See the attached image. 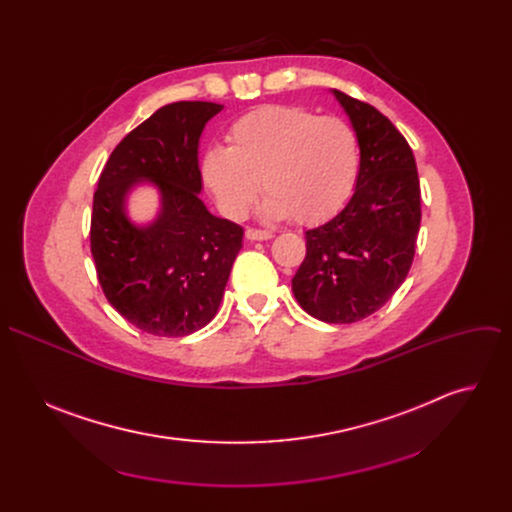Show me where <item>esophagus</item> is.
Returning a JSON list of instances; mask_svg holds the SVG:
<instances>
[{
    "label": "esophagus",
    "mask_w": 512,
    "mask_h": 512,
    "mask_svg": "<svg viewBox=\"0 0 512 512\" xmlns=\"http://www.w3.org/2000/svg\"><path fill=\"white\" fill-rule=\"evenodd\" d=\"M245 237H247V241H269L273 235L269 233V231H259V229H247L245 231Z\"/></svg>",
    "instance_id": "34e87169"
}]
</instances>
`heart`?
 Here are the masks:
<instances>
[{
    "label": "heart",
    "mask_w": 512,
    "mask_h": 512,
    "mask_svg": "<svg viewBox=\"0 0 512 512\" xmlns=\"http://www.w3.org/2000/svg\"><path fill=\"white\" fill-rule=\"evenodd\" d=\"M229 148L214 145L200 164L216 206L233 221L249 212L259 194L263 216L314 225L350 196L360 156L354 129L338 117L302 107L269 105L243 115L229 131Z\"/></svg>",
    "instance_id": "1"
}]
</instances>
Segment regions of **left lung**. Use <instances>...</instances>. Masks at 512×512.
<instances>
[{"mask_svg":"<svg viewBox=\"0 0 512 512\" xmlns=\"http://www.w3.org/2000/svg\"><path fill=\"white\" fill-rule=\"evenodd\" d=\"M360 148L354 194L328 223L306 231V259L291 279L298 304L328 324L381 310L405 281L421 223L413 152L373 105L336 89Z\"/></svg>","mask_w":512,"mask_h":512,"instance_id":"8db88e82","label":"left lung"}]
</instances>
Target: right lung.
<instances>
[{
	"mask_svg": "<svg viewBox=\"0 0 512 512\" xmlns=\"http://www.w3.org/2000/svg\"><path fill=\"white\" fill-rule=\"evenodd\" d=\"M223 111L208 101H178L127 133L105 164L91 216V253L109 304L154 336L204 328L221 306L243 229L200 200L198 143ZM148 181L161 210L148 226L126 214V196Z\"/></svg>",
	"mask_w": 512,
	"mask_h": 512,
	"instance_id": "add662e5",
	"label": "right lung"
}]
</instances>
